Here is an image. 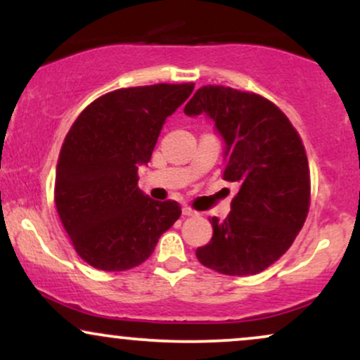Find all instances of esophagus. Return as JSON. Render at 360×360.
<instances>
[{"instance_id": "esophagus-1", "label": "esophagus", "mask_w": 360, "mask_h": 360, "mask_svg": "<svg viewBox=\"0 0 360 360\" xmlns=\"http://www.w3.org/2000/svg\"><path fill=\"white\" fill-rule=\"evenodd\" d=\"M183 214L184 217H196V212H194V210H191L189 208V206H183Z\"/></svg>"}]
</instances>
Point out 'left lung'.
I'll return each mask as SVG.
<instances>
[{
	"instance_id": "1",
	"label": "left lung",
	"mask_w": 360,
	"mask_h": 360,
	"mask_svg": "<svg viewBox=\"0 0 360 360\" xmlns=\"http://www.w3.org/2000/svg\"><path fill=\"white\" fill-rule=\"evenodd\" d=\"M205 113L223 140V179L238 184L232 212L212 218L213 237L196 257L226 276L259 274L291 247L309 208V167L298 131L255 93L203 86L186 105Z\"/></svg>"
}]
</instances>
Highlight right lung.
Instances as JSON below:
<instances>
[{
  "label": "right lung",
  "mask_w": 360,
  "mask_h": 360,
  "mask_svg": "<svg viewBox=\"0 0 360 360\" xmlns=\"http://www.w3.org/2000/svg\"><path fill=\"white\" fill-rule=\"evenodd\" d=\"M194 84L123 88L86 106L65 135L56 169L57 213L82 260L100 271H127L150 257L181 217L176 201L139 189L166 118Z\"/></svg>",
  "instance_id": "right-lung-1"
}]
</instances>
